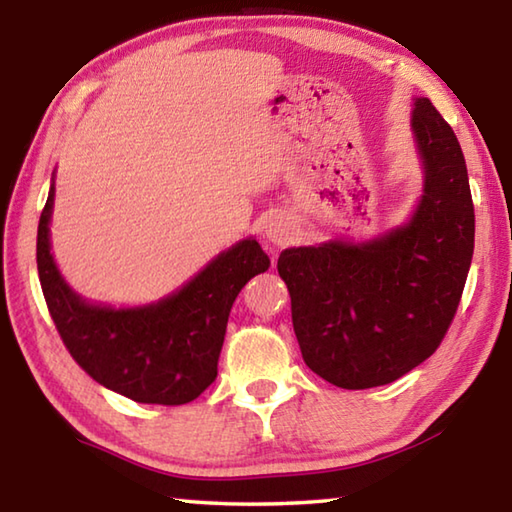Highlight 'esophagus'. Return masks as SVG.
<instances>
[{
    "instance_id": "1",
    "label": "esophagus",
    "mask_w": 512,
    "mask_h": 512,
    "mask_svg": "<svg viewBox=\"0 0 512 512\" xmlns=\"http://www.w3.org/2000/svg\"><path fill=\"white\" fill-rule=\"evenodd\" d=\"M293 237V221H289V216H273L271 221L266 223V239L275 246H284L289 244Z\"/></svg>"
}]
</instances>
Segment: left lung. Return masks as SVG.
<instances>
[{"instance_id":"left-lung-1","label":"left lung","mask_w":512,"mask_h":512,"mask_svg":"<svg viewBox=\"0 0 512 512\" xmlns=\"http://www.w3.org/2000/svg\"><path fill=\"white\" fill-rule=\"evenodd\" d=\"M411 128L424 187L409 223L363 244L327 241L277 259L302 359L348 391L391 384L438 350L472 264L461 144L427 97L415 99Z\"/></svg>"}]
</instances>
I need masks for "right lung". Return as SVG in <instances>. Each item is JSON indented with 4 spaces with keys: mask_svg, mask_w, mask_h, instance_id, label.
<instances>
[{
    "mask_svg": "<svg viewBox=\"0 0 512 512\" xmlns=\"http://www.w3.org/2000/svg\"><path fill=\"white\" fill-rule=\"evenodd\" d=\"M54 185L38 223V275L49 314L74 361L133 402L178 406L216 379L232 302L271 259L250 237L216 255L183 289L131 309L92 305L67 287L51 257Z\"/></svg>",
    "mask_w": 512,
    "mask_h": 512,
    "instance_id": "add662e5",
    "label": "right lung"
}]
</instances>
